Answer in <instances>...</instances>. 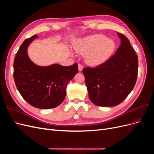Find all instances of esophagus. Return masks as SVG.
<instances>
[{
  "instance_id": "1",
  "label": "esophagus",
  "mask_w": 154,
  "mask_h": 154,
  "mask_svg": "<svg viewBox=\"0 0 154 154\" xmlns=\"http://www.w3.org/2000/svg\"><path fill=\"white\" fill-rule=\"evenodd\" d=\"M83 68V65H82V64H80V63H79V64H78V70H79V71H82Z\"/></svg>"
}]
</instances>
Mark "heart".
Segmentation results:
<instances>
[{
  "label": "heart",
  "mask_w": 154,
  "mask_h": 154,
  "mask_svg": "<svg viewBox=\"0 0 154 154\" xmlns=\"http://www.w3.org/2000/svg\"><path fill=\"white\" fill-rule=\"evenodd\" d=\"M115 48L114 40L101 34L87 36L74 45L78 53L85 55L86 62L91 66L105 62L113 53Z\"/></svg>",
  "instance_id": "obj_1"
}]
</instances>
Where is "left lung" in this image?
<instances>
[{
  "instance_id": "left-lung-1",
  "label": "left lung",
  "mask_w": 154,
  "mask_h": 154,
  "mask_svg": "<svg viewBox=\"0 0 154 154\" xmlns=\"http://www.w3.org/2000/svg\"><path fill=\"white\" fill-rule=\"evenodd\" d=\"M121 45L116 53L96 67L83 68L88 96L101 106L120 104L136 85L138 58L128 39L118 32Z\"/></svg>"
}]
</instances>
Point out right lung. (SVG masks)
<instances>
[{"label": "right lung", "mask_w": 154, "mask_h": 154, "mask_svg": "<svg viewBox=\"0 0 154 154\" xmlns=\"http://www.w3.org/2000/svg\"><path fill=\"white\" fill-rule=\"evenodd\" d=\"M33 35L22 44L13 63V78L18 92L27 103L38 109H52L62 103L67 83L78 72V64L40 67L32 63L27 53Z\"/></svg>", "instance_id": "1"}]
</instances>
